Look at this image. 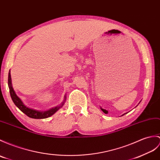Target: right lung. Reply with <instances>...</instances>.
<instances>
[{"instance_id":"right-lung-1","label":"right lung","mask_w":160,"mask_h":160,"mask_svg":"<svg viewBox=\"0 0 160 160\" xmlns=\"http://www.w3.org/2000/svg\"><path fill=\"white\" fill-rule=\"evenodd\" d=\"M8 86L9 88V92H10V95L11 98H12L13 103H15L18 108H19L22 112H24L26 115H27L28 117H31L32 118H46L49 117L52 115L54 114L63 105L62 103L61 106L54 107L53 108L48 110L47 111H43V112H41V111H38L35 110H33L31 108H29L26 106L21 101V99L18 97L16 95V92H15L13 88L12 87V78H11V74L10 72L9 73V76H8Z\"/></svg>"}]
</instances>
